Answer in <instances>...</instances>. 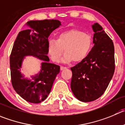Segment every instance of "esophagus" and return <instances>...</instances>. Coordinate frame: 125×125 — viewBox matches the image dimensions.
I'll use <instances>...</instances> for the list:
<instances>
[{"label": "esophagus", "instance_id": "esophagus-1", "mask_svg": "<svg viewBox=\"0 0 125 125\" xmlns=\"http://www.w3.org/2000/svg\"><path fill=\"white\" fill-rule=\"evenodd\" d=\"M65 69H66V67H65V66H60V70H65Z\"/></svg>", "mask_w": 125, "mask_h": 125}]
</instances>
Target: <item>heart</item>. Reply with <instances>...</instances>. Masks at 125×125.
Returning <instances> with one entry per match:
<instances>
[{
  "mask_svg": "<svg viewBox=\"0 0 125 125\" xmlns=\"http://www.w3.org/2000/svg\"><path fill=\"white\" fill-rule=\"evenodd\" d=\"M93 45V39L89 34L78 29H72L61 32L57 40L50 39L47 43V51L51 59L58 62L65 50L63 62H80L89 54Z\"/></svg>",
  "mask_w": 125,
  "mask_h": 125,
  "instance_id": "heart-1",
  "label": "heart"
}]
</instances>
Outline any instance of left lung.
I'll return each mask as SVG.
<instances>
[{
    "label": "left lung",
    "instance_id": "1",
    "mask_svg": "<svg viewBox=\"0 0 125 125\" xmlns=\"http://www.w3.org/2000/svg\"><path fill=\"white\" fill-rule=\"evenodd\" d=\"M94 47L84 60L71 68V89L80 101L91 102L105 91L115 71L112 40L97 23L92 26Z\"/></svg>",
    "mask_w": 125,
    "mask_h": 125
}]
</instances>
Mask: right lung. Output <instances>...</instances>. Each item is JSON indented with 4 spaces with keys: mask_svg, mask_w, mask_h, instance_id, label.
Instances as JSON below:
<instances>
[{
    "mask_svg": "<svg viewBox=\"0 0 125 125\" xmlns=\"http://www.w3.org/2000/svg\"><path fill=\"white\" fill-rule=\"evenodd\" d=\"M31 30L18 33L14 42L10 57V74L13 87L23 99L31 103L38 104L45 99L51 88L60 66L49 63L47 55L48 37L61 25L57 20L29 21ZM32 55L43 60L42 70L32 77V81L24 78L20 70L24 57Z\"/></svg>",
    "mask_w": 125,
    "mask_h": 125,
    "instance_id": "1",
    "label": "right lung"
}]
</instances>
